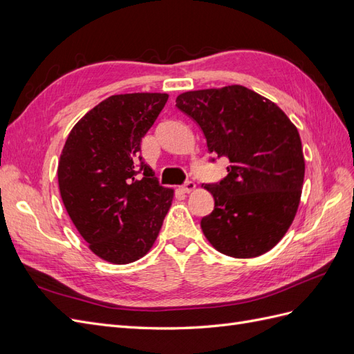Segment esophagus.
<instances>
[{
  "mask_svg": "<svg viewBox=\"0 0 354 354\" xmlns=\"http://www.w3.org/2000/svg\"><path fill=\"white\" fill-rule=\"evenodd\" d=\"M181 192H185V194H190V192H194L196 189V185L194 181H186V183L180 187Z\"/></svg>",
  "mask_w": 354,
  "mask_h": 354,
  "instance_id": "1",
  "label": "esophagus"
}]
</instances>
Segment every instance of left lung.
<instances>
[{
  "label": "left lung",
  "instance_id": "left-lung-1",
  "mask_svg": "<svg viewBox=\"0 0 354 354\" xmlns=\"http://www.w3.org/2000/svg\"><path fill=\"white\" fill-rule=\"evenodd\" d=\"M176 106L194 120L208 151L230 165L205 185L214 211L201 220L205 238L234 259L259 257L279 242L297 214L304 156L297 127L276 103L242 85L180 94Z\"/></svg>",
  "mask_w": 354,
  "mask_h": 354
}]
</instances>
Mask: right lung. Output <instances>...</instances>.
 I'll return each instance as SVG.
<instances>
[{
  "mask_svg": "<svg viewBox=\"0 0 354 354\" xmlns=\"http://www.w3.org/2000/svg\"><path fill=\"white\" fill-rule=\"evenodd\" d=\"M168 100L165 93L115 94L71 130L57 167L60 196L88 248L128 264L153 246L174 190L160 186L140 156L142 138Z\"/></svg>",
  "mask_w": 354,
  "mask_h": 354,
  "instance_id": "right-lung-1",
  "label": "right lung"
}]
</instances>
